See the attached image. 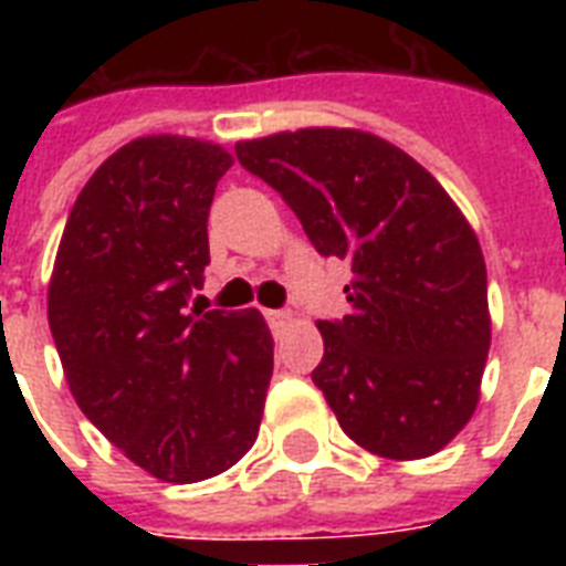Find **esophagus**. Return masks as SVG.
<instances>
[{"label": "esophagus", "mask_w": 566, "mask_h": 566, "mask_svg": "<svg viewBox=\"0 0 566 566\" xmlns=\"http://www.w3.org/2000/svg\"><path fill=\"white\" fill-rule=\"evenodd\" d=\"M266 323L273 328H284L293 323L291 311H266Z\"/></svg>", "instance_id": "esophagus-1"}]
</instances>
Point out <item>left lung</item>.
Here are the masks:
<instances>
[{"label":"left lung","mask_w":566,"mask_h":566,"mask_svg":"<svg viewBox=\"0 0 566 566\" xmlns=\"http://www.w3.org/2000/svg\"><path fill=\"white\" fill-rule=\"evenodd\" d=\"M234 153L319 255L353 261V308L317 323L326 353L311 373L340 429L390 461L440 452L473 417L491 349L473 226L426 167L361 128L279 132Z\"/></svg>","instance_id":"obj_1"}]
</instances>
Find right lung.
I'll return each mask as SVG.
<instances>
[{"label": "right lung", "instance_id": "obj_1", "mask_svg": "<svg viewBox=\"0 0 566 566\" xmlns=\"http://www.w3.org/2000/svg\"><path fill=\"white\" fill-rule=\"evenodd\" d=\"M231 164L222 146L181 135L117 149L75 199L49 279V328L75 402L161 482L238 464L273 376V335L255 308L188 311Z\"/></svg>", "mask_w": 566, "mask_h": 566}]
</instances>
